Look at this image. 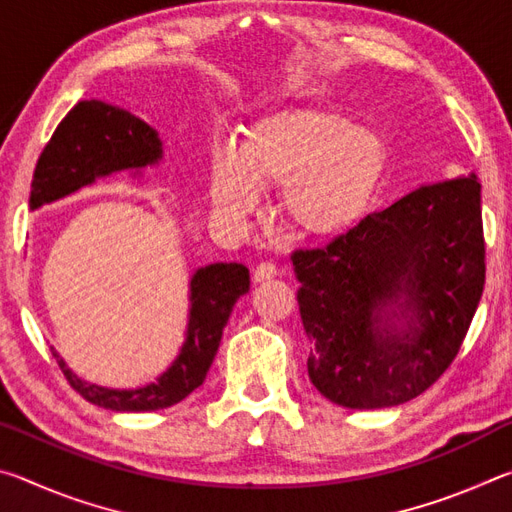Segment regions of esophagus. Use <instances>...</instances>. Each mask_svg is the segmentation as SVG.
<instances>
[{"label":"esophagus","mask_w":512,"mask_h":512,"mask_svg":"<svg viewBox=\"0 0 512 512\" xmlns=\"http://www.w3.org/2000/svg\"><path fill=\"white\" fill-rule=\"evenodd\" d=\"M277 275H284V273L275 264H271V262H262V264L255 268V273H253L255 282H268V280H273V277H277Z\"/></svg>","instance_id":"34e87169"}]
</instances>
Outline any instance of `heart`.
Here are the masks:
<instances>
[{
  "instance_id": "1",
  "label": "heart",
  "mask_w": 512,
  "mask_h": 512,
  "mask_svg": "<svg viewBox=\"0 0 512 512\" xmlns=\"http://www.w3.org/2000/svg\"><path fill=\"white\" fill-rule=\"evenodd\" d=\"M388 164L384 140L325 110L273 112L246 133L241 149L219 146L210 164L214 210L246 219L262 185L284 189V214L302 237L336 239L368 214Z\"/></svg>"
}]
</instances>
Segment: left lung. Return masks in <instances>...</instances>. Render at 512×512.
<instances>
[{
  "mask_svg": "<svg viewBox=\"0 0 512 512\" xmlns=\"http://www.w3.org/2000/svg\"><path fill=\"white\" fill-rule=\"evenodd\" d=\"M291 259L320 395L348 409L409 402L452 366L479 307V180L424 185Z\"/></svg>",
  "mask_w": 512,
  "mask_h": 512,
  "instance_id": "8db88e82",
  "label": "left lung"
}]
</instances>
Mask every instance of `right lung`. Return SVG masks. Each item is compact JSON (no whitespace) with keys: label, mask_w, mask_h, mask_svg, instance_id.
Returning a JSON list of instances; mask_svg holds the SVG:
<instances>
[{"label":"right lung","mask_w":512,"mask_h":512,"mask_svg":"<svg viewBox=\"0 0 512 512\" xmlns=\"http://www.w3.org/2000/svg\"><path fill=\"white\" fill-rule=\"evenodd\" d=\"M162 142L158 133L131 112L103 101H79L60 121L40 153L33 171L29 207L54 203L79 192L94 180L126 169H144L158 164ZM250 273L244 264H210L198 268L189 282V320L185 343L176 361L162 375L133 391H117L88 384L58 357L69 386L85 400L110 411H158L178 404L205 381L214 354L219 350L223 327L235 302L248 293Z\"/></svg>","instance_id":"1"}]
</instances>
